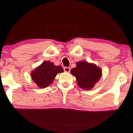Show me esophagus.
Segmentation results:
<instances>
[{
	"label": "esophagus",
	"mask_w": 133,
	"mask_h": 133,
	"mask_svg": "<svg viewBox=\"0 0 133 133\" xmlns=\"http://www.w3.org/2000/svg\"><path fill=\"white\" fill-rule=\"evenodd\" d=\"M63 70H64V71L67 72H69L70 71V68H69V67H64V68H63Z\"/></svg>",
	"instance_id": "esophagus-1"
}]
</instances>
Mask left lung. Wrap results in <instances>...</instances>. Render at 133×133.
Returning a JSON list of instances; mask_svg holds the SVG:
<instances>
[{"instance_id": "left-lung-1", "label": "left lung", "mask_w": 133, "mask_h": 133, "mask_svg": "<svg viewBox=\"0 0 133 133\" xmlns=\"http://www.w3.org/2000/svg\"><path fill=\"white\" fill-rule=\"evenodd\" d=\"M71 73L76 77L78 85L84 90L91 89L102 76L101 68L86 61L76 63V67L71 69Z\"/></svg>"}]
</instances>
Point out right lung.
Masks as SVG:
<instances>
[{"label": "right lung", "mask_w": 133, "mask_h": 133, "mask_svg": "<svg viewBox=\"0 0 133 133\" xmlns=\"http://www.w3.org/2000/svg\"><path fill=\"white\" fill-rule=\"evenodd\" d=\"M63 72L61 66H56L49 61H45L31 72L33 81L40 88H44L50 85L59 72Z\"/></svg>", "instance_id": "add662e5"}]
</instances>
